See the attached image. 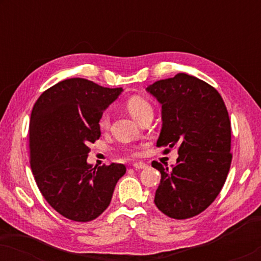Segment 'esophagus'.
I'll return each instance as SVG.
<instances>
[{"instance_id":"obj_1","label":"esophagus","mask_w":261,"mask_h":261,"mask_svg":"<svg viewBox=\"0 0 261 261\" xmlns=\"http://www.w3.org/2000/svg\"><path fill=\"white\" fill-rule=\"evenodd\" d=\"M133 167H134L135 170H142V169H146V167H147V165H146L145 163L139 162V163H134L133 164Z\"/></svg>"}]
</instances>
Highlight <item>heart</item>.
<instances>
[{"label": "heart", "instance_id": "heart-1", "mask_svg": "<svg viewBox=\"0 0 261 261\" xmlns=\"http://www.w3.org/2000/svg\"><path fill=\"white\" fill-rule=\"evenodd\" d=\"M127 109H128V112H129L130 115L133 116L137 121L140 120L142 116L146 115V114L153 113L152 106L149 105V102L146 101V99L142 97H138V96L128 99ZM98 124H99V128H101V129H107V128L109 127L110 112L107 110V112L102 114L101 119H99V121H98Z\"/></svg>", "mask_w": 261, "mask_h": 261}]
</instances>
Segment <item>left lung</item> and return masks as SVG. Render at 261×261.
I'll return each instance as SVG.
<instances>
[{
  "label": "left lung",
  "instance_id": "obj_1",
  "mask_svg": "<svg viewBox=\"0 0 261 261\" xmlns=\"http://www.w3.org/2000/svg\"><path fill=\"white\" fill-rule=\"evenodd\" d=\"M162 105V130L156 146H177L172 169L153 162L162 179L154 203L169 217L198 215L220 194L231 163L230 121L215 88L187 73L156 81L146 88Z\"/></svg>",
  "mask_w": 261,
  "mask_h": 261
}]
</instances>
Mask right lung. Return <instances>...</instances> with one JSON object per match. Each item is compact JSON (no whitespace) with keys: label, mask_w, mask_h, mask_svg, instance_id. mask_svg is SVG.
<instances>
[{"label":"right lung","mask_w":261,"mask_h":261,"mask_svg":"<svg viewBox=\"0 0 261 261\" xmlns=\"http://www.w3.org/2000/svg\"><path fill=\"white\" fill-rule=\"evenodd\" d=\"M122 91L70 78L42 92L33 107L32 172L48 204L66 219L88 222L98 217L126 173L123 164L92 167L87 162L89 144L101 137V115Z\"/></svg>","instance_id":"1"}]
</instances>
